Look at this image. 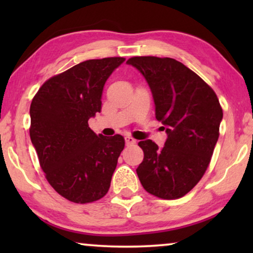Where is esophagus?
<instances>
[{
	"instance_id": "obj_1",
	"label": "esophagus",
	"mask_w": 253,
	"mask_h": 253,
	"mask_svg": "<svg viewBox=\"0 0 253 253\" xmlns=\"http://www.w3.org/2000/svg\"><path fill=\"white\" fill-rule=\"evenodd\" d=\"M124 139H126V145L136 144V139H134V138H132L131 136H126V138H124Z\"/></svg>"
}]
</instances>
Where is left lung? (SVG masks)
I'll list each match as a JSON object with an SVG mask.
<instances>
[{
    "label": "left lung",
    "mask_w": 253,
    "mask_h": 253,
    "mask_svg": "<svg viewBox=\"0 0 253 253\" xmlns=\"http://www.w3.org/2000/svg\"><path fill=\"white\" fill-rule=\"evenodd\" d=\"M126 63L146 79L155 119L168 136L161 148L151 139L138 143L144 151L138 177L151 195L181 198L202 179L211 162L223 116L219 99L198 75L174 58L134 56Z\"/></svg>",
    "instance_id": "obj_1"
}]
</instances>
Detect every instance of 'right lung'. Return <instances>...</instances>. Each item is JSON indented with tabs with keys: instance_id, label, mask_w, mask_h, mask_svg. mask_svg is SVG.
<instances>
[{
	"instance_id": "1",
	"label": "right lung",
	"mask_w": 253,
	"mask_h": 253,
	"mask_svg": "<svg viewBox=\"0 0 253 253\" xmlns=\"http://www.w3.org/2000/svg\"><path fill=\"white\" fill-rule=\"evenodd\" d=\"M126 58L88 60L43 83L30 107V137L41 169L58 195L77 204L108 192L124 148L121 134L106 137L88 126L101 112L107 79Z\"/></svg>"
}]
</instances>
